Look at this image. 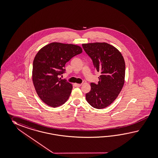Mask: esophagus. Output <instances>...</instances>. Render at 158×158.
<instances>
[{"instance_id":"1","label":"esophagus","mask_w":158,"mask_h":158,"mask_svg":"<svg viewBox=\"0 0 158 158\" xmlns=\"http://www.w3.org/2000/svg\"><path fill=\"white\" fill-rule=\"evenodd\" d=\"M75 85L77 86V87H81V84H77V83H75Z\"/></svg>"}]
</instances>
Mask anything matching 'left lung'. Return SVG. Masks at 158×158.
<instances>
[{"mask_svg":"<svg viewBox=\"0 0 158 158\" xmlns=\"http://www.w3.org/2000/svg\"><path fill=\"white\" fill-rule=\"evenodd\" d=\"M85 52L93 60L101 75L98 84L91 83V91L85 98L97 109L107 107L115 100L124 83L125 62L119 51L107 43L82 44Z\"/></svg>","mask_w":158,"mask_h":158,"instance_id":"8db88e82","label":"left lung"}]
</instances>
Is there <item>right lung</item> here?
<instances>
[{"mask_svg":"<svg viewBox=\"0 0 158 158\" xmlns=\"http://www.w3.org/2000/svg\"><path fill=\"white\" fill-rule=\"evenodd\" d=\"M82 52L81 47L53 42L43 47L36 55L32 67V81L40 99L52 107L64 104L73 85L58 77L65 72V63Z\"/></svg>","mask_w":158,"mask_h":158,"instance_id":"obj_1","label":"right lung"}]
</instances>
